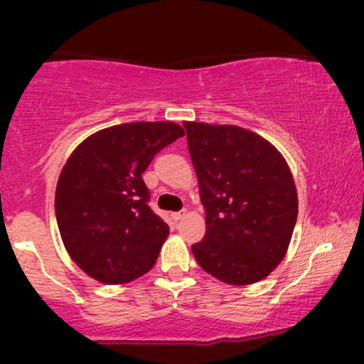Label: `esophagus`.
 Instances as JSON below:
<instances>
[{"label": "esophagus", "instance_id": "1", "mask_svg": "<svg viewBox=\"0 0 364 364\" xmlns=\"http://www.w3.org/2000/svg\"><path fill=\"white\" fill-rule=\"evenodd\" d=\"M186 213H187V210H181V212H173V213H172V218H173V220H176V222H178V220H182V218H183V217H186Z\"/></svg>", "mask_w": 364, "mask_h": 364}]
</instances>
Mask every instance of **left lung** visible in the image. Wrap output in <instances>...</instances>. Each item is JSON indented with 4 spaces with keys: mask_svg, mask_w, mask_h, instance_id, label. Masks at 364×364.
I'll return each mask as SVG.
<instances>
[{
    "mask_svg": "<svg viewBox=\"0 0 364 364\" xmlns=\"http://www.w3.org/2000/svg\"><path fill=\"white\" fill-rule=\"evenodd\" d=\"M205 207V237L192 245L207 273L228 285L267 278L287 255L298 193L280 151L248 129L183 122Z\"/></svg>",
    "mask_w": 364,
    "mask_h": 364,
    "instance_id": "8db88e82",
    "label": "left lung"
}]
</instances>
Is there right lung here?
I'll return each mask as SVG.
<instances>
[{
  "instance_id": "1",
  "label": "right lung",
  "mask_w": 364,
  "mask_h": 364,
  "mask_svg": "<svg viewBox=\"0 0 364 364\" xmlns=\"http://www.w3.org/2000/svg\"><path fill=\"white\" fill-rule=\"evenodd\" d=\"M186 136L176 122H126L94 132L59 173L56 220L69 257L94 280L121 285L156 265L168 225L147 205L154 156Z\"/></svg>"
}]
</instances>
